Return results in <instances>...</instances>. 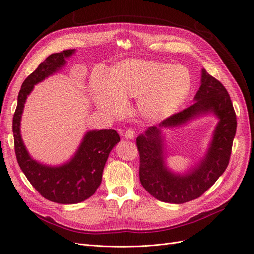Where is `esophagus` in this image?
Listing matches in <instances>:
<instances>
[{"mask_svg": "<svg viewBox=\"0 0 254 254\" xmlns=\"http://www.w3.org/2000/svg\"><path fill=\"white\" fill-rule=\"evenodd\" d=\"M134 135H135V131L133 129H127L124 133L125 139H128V140L134 139Z\"/></svg>", "mask_w": 254, "mask_h": 254, "instance_id": "obj_1", "label": "esophagus"}]
</instances>
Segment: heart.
<instances>
[{
    "instance_id": "b5f03b06",
    "label": "heart",
    "mask_w": 254,
    "mask_h": 254,
    "mask_svg": "<svg viewBox=\"0 0 254 254\" xmlns=\"http://www.w3.org/2000/svg\"><path fill=\"white\" fill-rule=\"evenodd\" d=\"M190 88V73L186 66L157 60H125L110 74L97 68L91 76L97 106L112 117L126 110V98H136L144 117L164 120L179 109Z\"/></svg>"
}]
</instances>
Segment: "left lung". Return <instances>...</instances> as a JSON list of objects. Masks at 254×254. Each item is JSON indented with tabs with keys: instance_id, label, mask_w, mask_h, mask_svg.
I'll return each instance as SVG.
<instances>
[{
	"instance_id": "8db88e82",
	"label": "left lung",
	"mask_w": 254,
	"mask_h": 254,
	"mask_svg": "<svg viewBox=\"0 0 254 254\" xmlns=\"http://www.w3.org/2000/svg\"><path fill=\"white\" fill-rule=\"evenodd\" d=\"M195 103L151 126L136 137L140 153V181L148 193L163 202L180 204L200 197L224 174L229 164L236 132V114L226 88L205 70ZM213 113L219 118L210 147L204 159L186 174L171 172L165 165L160 130L176 127L200 115Z\"/></svg>"
}]
</instances>
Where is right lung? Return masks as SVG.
<instances>
[{
    "instance_id": "right-lung-1",
    "label": "right lung",
    "mask_w": 254,
    "mask_h": 254,
    "mask_svg": "<svg viewBox=\"0 0 254 254\" xmlns=\"http://www.w3.org/2000/svg\"><path fill=\"white\" fill-rule=\"evenodd\" d=\"M75 50H65L52 54L23 81L12 120L14 151L22 172L42 197L61 204L78 203L95 193L101 186L109 153L120 142V135L115 130H92L84 134L73 158L63 165H44L29 156L20 130L27 95L33 91L35 84L64 66L65 59L72 56Z\"/></svg>"
}]
</instances>
